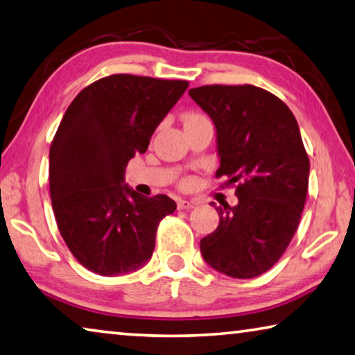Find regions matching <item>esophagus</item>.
<instances>
[{
  "label": "esophagus",
  "instance_id": "1",
  "mask_svg": "<svg viewBox=\"0 0 355 355\" xmlns=\"http://www.w3.org/2000/svg\"><path fill=\"white\" fill-rule=\"evenodd\" d=\"M196 205L193 201H187V200H179L178 201V209H181V211H190V209H193Z\"/></svg>",
  "mask_w": 355,
  "mask_h": 355
}]
</instances>
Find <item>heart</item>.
Returning a JSON list of instances; mask_svg holds the SVG:
<instances>
[{"label": "heart", "instance_id": "1", "mask_svg": "<svg viewBox=\"0 0 355 355\" xmlns=\"http://www.w3.org/2000/svg\"><path fill=\"white\" fill-rule=\"evenodd\" d=\"M205 118V116H201V114H198V113H190L187 118H185V124L187 123H193V121H198V119H202Z\"/></svg>", "mask_w": 355, "mask_h": 355}]
</instances>
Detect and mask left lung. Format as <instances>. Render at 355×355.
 <instances>
[{
    "instance_id": "1",
    "label": "left lung",
    "mask_w": 355,
    "mask_h": 355,
    "mask_svg": "<svg viewBox=\"0 0 355 355\" xmlns=\"http://www.w3.org/2000/svg\"><path fill=\"white\" fill-rule=\"evenodd\" d=\"M189 94L212 119L216 174L237 182L239 200L216 207L220 222L201 239V254L220 274L258 277L282 258L304 211L310 162L297 121L280 98L252 85L200 86Z\"/></svg>"
}]
</instances>
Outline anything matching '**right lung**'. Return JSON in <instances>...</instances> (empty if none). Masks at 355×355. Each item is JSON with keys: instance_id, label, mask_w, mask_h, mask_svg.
Here are the masks:
<instances>
[{"instance_id": "add662e5", "label": "right lung", "mask_w": 355, "mask_h": 355, "mask_svg": "<svg viewBox=\"0 0 355 355\" xmlns=\"http://www.w3.org/2000/svg\"><path fill=\"white\" fill-rule=\"evenodd\" d=\"M189 88L182 80L116 73L73 98L50 148V196L58 228L81 266L124 275L153 257L160 220L176 211L125 184V166Z\"/></svg>"}]
</instances>
